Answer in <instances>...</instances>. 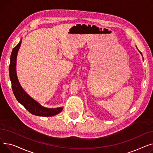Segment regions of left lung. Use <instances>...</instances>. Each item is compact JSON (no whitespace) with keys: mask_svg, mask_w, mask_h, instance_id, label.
<instances>
[{"mask_svg":"<svg viewBox=\"0 0 153 153\" xmlns=\"http://www.w3.org/2000/svg\"><path fill=\"white\" fill-rule=\"evenodd\" d=\"M140 53H141V52H140ZM141 54H142V53H141Z\"/></svg>","mask_w":153,"mask_h":153,"instance_id":"8db88e82","label":"left lung"}]
</instances>
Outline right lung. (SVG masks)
I'll return each instance as SVG.
<instances>
[{
    "mask_svg": "<svg viewBox=\"0 0 153 153\" xmlns=\"http://www.w3.org/2000/svg\"><path fill=\"white\" fill-rule=\"evenodd\" d=\"M21 42L22 41L13 49L10 56V65H9V74H10L13 92L16 99L25 107L26 109L33 115L42 117H51L59 114L63 109L62 107L56 109H49L44 107L31 98L20 86L16 76V60L17 52L20 49Z\"/></svg>",
    "mask_w": 153,
    "mask_h": 153,
    "instance_id": "right-lung-1",
    "label": "right lung"
}]
</instances>
